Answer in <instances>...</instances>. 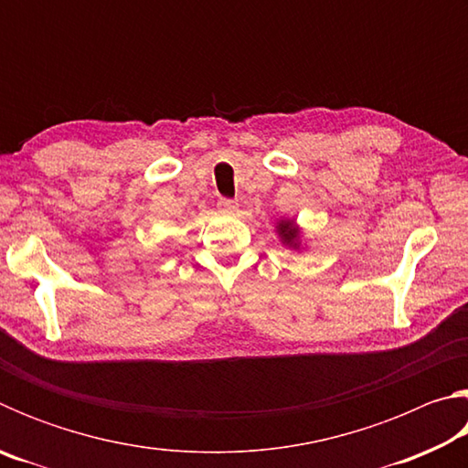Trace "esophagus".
Wrapping results in <instances>:
<instances>
[{"label":"esophagus","mask_w":468,"mask_h":468,"mask_svg":"<svg viewBox=\"0 0 468 468\" xmlns=\"http://www.w3.org/2000/svg\"><path fill=\"white\" fill-rule=\"evenodd\" d=\"M239 208V204H237L235 200H231V197H220L218 200V210L220 212H227V215H233V212Z\"/></svg>","instance_id":"obj_1"}]
</instances>
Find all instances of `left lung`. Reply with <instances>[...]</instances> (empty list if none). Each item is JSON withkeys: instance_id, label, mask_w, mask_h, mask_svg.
<instances>
[{"instance_id": "1", "label": "left lung", "mask_w": 468, "mask_h": 468, "mask_svg": "<svg viewBox=\"0 0 468 468\" xmlns=\"http://www.w3.org/2000/svg\"><path fill=\"white\" fill-rule=\"evenodd\" d=\"M279 235L282 243L291 245V248H297V235H299V229L292 225V220H282L279 225Z\"/></svg>"}]
</instances>
